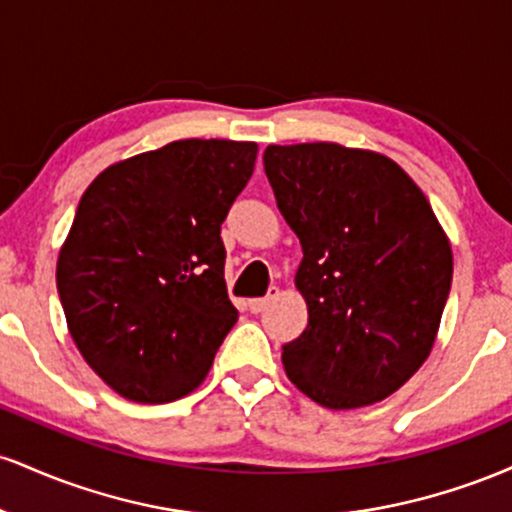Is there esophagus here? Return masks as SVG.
I'll return each mask as SVG.
<instances>
[{
  "label": "esophagus",
  "mask_w": 512,
  "mask_h": 512,
  "mask_svg": "<svg viewBox=\"0 0 512 512\" xmlns=\"http://www.w3.org/2000/svg\"><path fill=\"white\" fill-rule=\"evenodd\" d=\"M276 296H279V286H269L267 296H262V298H252V301L248 303L250 313H262V310H264V308H267V305H269V303H272Z\"/></svg>",
  "instance_id": "esophagus-1"
}]
</instances>
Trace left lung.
I'll list each match as a JSON object with an SVG mask.
<instances>
[{
	"label": "left lung",
	"mask_w": 512,
	"mask_h": 512,
	"mask_svg": "<svg viewBox=\"0 0 512 512\" xmlns=\"http://www.w3.org/2000/svg\"><path fill=\"white\" fill-rule=\"evenodd\" d=\"M262 161L303 248L308 327L281 346L286 375L327 409L390 397L431 354L450 296L452 252L431 204L373 151L267 146Z\"/></svg>",
	"instance_id": "left-lung-1"
}]
</instances>
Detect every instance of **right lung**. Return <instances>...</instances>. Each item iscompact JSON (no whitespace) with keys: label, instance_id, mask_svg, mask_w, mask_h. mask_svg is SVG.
Wrapping results in <instances>:
<instances>
[{"label":"right lung","instance_id":"add662e5","mask_svg":"<svg viewBox=\"0 0 512 512\" xmlns=\"http://www.w3.org/2000/svg\"><path fill=\"white\" fill-rule=\"evenodd\" d=\"M257 144L182 139L103 170L57 260L81 356L117 395L166 404L207 378L236 325L221 223L252 178Z\"/></svg>","mask_w":512,"mask_h":512}]
</instances>
